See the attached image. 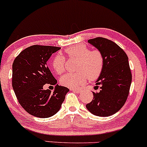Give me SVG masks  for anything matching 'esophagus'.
<instances>
[{
	"label": "esophagus",
	"mask_w": 147,
	"mask_h": 147,
	"mask_svg": "<svg viewBox=\"0 0 147 147\" xmlns=\"http://www.w3.org/2000/svg\"><path fill=\"white\" fill-rule=\"evenodd\" d=\"M72 91H74V92H77V93H79V92H81V89L80 88H75V89H71Z\"/></svg>",
	"instance_id": "esophagus-1"
}]
</instances>
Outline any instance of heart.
<instances>
[{"label":"heart","instance_id":"heart-1","mask_svg":"<svg viewBox=\"0 0 147 147\" xmlns=\"http://www.w3.org/2000/svg\"><path fill=\"white\" fill-rule=\"evenodd\" d=\"M69 59H77L75 70L73 73H67L60 79L64 86L75 88L82 85L87 79L93 81L102 74L104 68V59L99 50H90L84 45H76L69 47L65 50ZM52 65L54 70L60 75L65 70V59L60 54L53 58Z\"/></svg>","mask_w":147,"mask_h":147}]
</instances>
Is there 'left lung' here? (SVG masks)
I'll list each match as a JSON object with an SVG mask.
<instances>
[{"mask_svg":"<svg viewBox=\"0 0 147 147\" xmlns=\"http://www.w3.org/2000/svg\"><path fill=\"white\" fill-rule=\"evenodd\" d=\"M88 42L102 52L104 64L96 81L100 90L92 92L93 99L86 107L95 115L108 117L120 110L129 95L132 81L129 58L119 45L107 38L97 37Z\"/></svg>","mask_w":147,"mask_h":147,"instance_id":"1","label":"left lung"}]
</instances>
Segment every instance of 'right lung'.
Wrapping results in <instances>:
<instances>
[{"label": "right lung", "instance_id": "add662e5", "mask_svg": "<svg viewBox=\"0 0 147 147\" xmlns=\"http://www.w3.org/2000/svg\"><path fill=\"white\" fill-rule=\"evenodd\" d=\"M59 47L34 45L23 50L12 64V87L21 106L37 117L53 116L60 110L68 88L57 84L47 65L51 55ZM56 85L55 90H44L45 84Z\"/></svg>", "mask_w": 147, "mask_h": 147}]
</instances>
